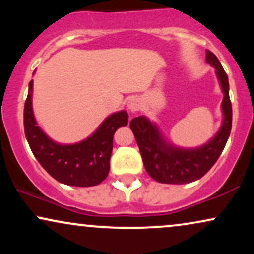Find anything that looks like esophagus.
Instances as JSON below:
<instances>
[{"label": "esophagus", "instance_id": "1", "mask_svg": "<svg viewBox=\"0 0 254 254\" xmlns=\"http://www.w3.org/2000/svg\"><path fill=\"white\" fill-rule=\"evenodd\" d=\"M127 107H129V110L131 111V112H136V111H138L139 109H141V101L136 98L130 99V101L127 103Z\"/></svg>", "mask_w": 254, "mask_h": 254}]
</instances>
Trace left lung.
Wrapping results in <instances>:
<instances>
[{"mask_svg": "<svg viewBox=\"0 0 254 254\" xmlns=\"http://www.w3.org/2000/svg\"><path fill=\"white\" fill-rule=\"evenodd\" d=\"M206 62L216 69L223 90V124L209 143L197 149H180L166 144L159 130L145 117L132 118L130 129L135 135L145 171L154 180L164 184H186L200 179L214 166L232 130V103L229 82L218 58L206 51Z\"/></svg>", "mask_w": 254, "mask_h": 254, "instance_id": "8db88e82", "label": "left lung"}]
</instances>
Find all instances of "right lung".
I'll return each mask as SVG.
<instances>
[{
    "mask_svg": "<svg viewBox=\"0 0 254 254\" xmlns=\"http://www.w3.org/2000/svg\"><path fill=\"white\" fill-rule=\"evenodd\" d=\"M32 81L25 101L24 127L28 144L43 168L57 182L70 186H94L109 176L110 157L113 148V135L127 124L125 111L113 113L105 119L99 129L76 144L55 143L37 127L32 111Z\"/></svg>",
    "mask_w": 254,
    "mask_h": 254,
    "instance_id": "right-lung-1",
    "label": "right lung"
}]
</instances>
